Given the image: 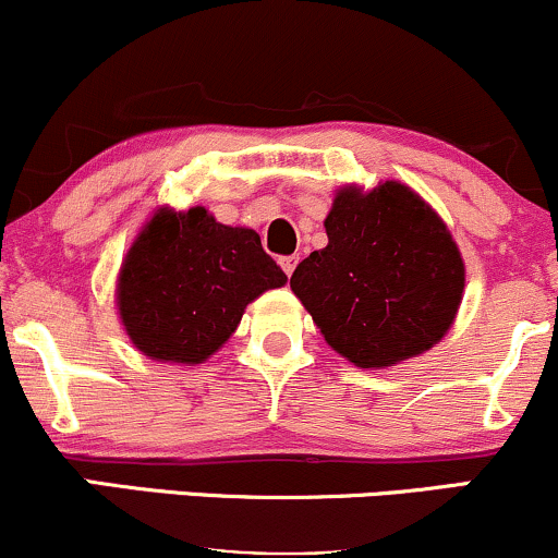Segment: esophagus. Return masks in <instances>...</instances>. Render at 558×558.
<instances>
[{"instance_id":"esophagus-1","label":"esophagus","mask_w":558,"mask_h":558,"mask_svg":"<svg viewBox=\"0 0 558 558\" xmlns=\"http://www.w3.org/2000/svg\"><path fill=\"white\" fill-rule=\"evenodd\" d=\"M296 265H299V257H283V259H280V267H283V272L288 275V278H291L293 270H296Z\"/></svg>"}]
</instances>
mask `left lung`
I'll list each match as a JSON object with an SVG mask.
<instances>
[{
    "instance_id": "obj_1",
    "label": "left lung",
    "mask_w": 558,
    "mask_h": 558,
    "mask_svg": "<svg viewBox=\"0 0 558 558\" xmlns=\"http://www.w3.org/2000/svg\"><path fill=\"white\" fill-rule=\"evenodd\" d=\"M328 246L291 275V291L332 351L386 369L430 351L464 296V259L451 230L401 181L341 185L325 217Z\"/></svg>"
}]
</instances>
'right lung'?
Listing matches in <instances>:
<instances>
[{"label": "right lung", "instance_id": "right-lung-1", "mask_svg": "<svg viewBox=\"0 0 558 558\" xmlns=\"http://www.w3.org/2000/svg\"><path fill=\"white\" fill-rule=\"evenodd\" d=\"M286 280L257 230L222 226L204 207H159L125 252L114 304L141 354L191 367L220 351L246 306Z\"/></svg>", "mask_w": 558, "mask_h": 558}]
</instances>
